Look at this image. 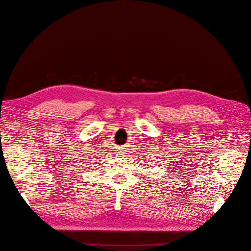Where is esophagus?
Instances as JSON below:
<instances>
[{"mask_svg":"<svg viewBox=\"0 0 251 251\" xmlns=\"http://www.w3.org/2000/svg\"><path fill=\"white\" fill-rule=\"evenodd\" d=\"M117 154H118V155H122V150H118V151H117Z\"/></svg>","mask_w":251,"mask_h":251,"instance_id":"obj_1","label":"esophagus"}]
</instances>
